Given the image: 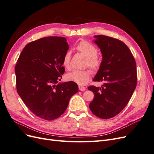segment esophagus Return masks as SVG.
Here are the masks:
<instances>
[{"label": "esophagus", "mask_w": 154, "mask_h": 154, "mask_svg": "<svg viewBox=\"0 0 154 154\" xmlns=\"http://www.w3.org/2000/svg\"><path fill=\"white\" fill-rule=\"evenodd\" d=\"M78 88H79V90H80V91H85V89H86V88H85V87L81 86V85L79 86Z\"/></svg>", "instance_id": "esophagus-1"}]
</instances>
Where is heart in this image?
Returning <instances> with one entry per match:
<instances>
[{
  "label": "heart",
  "mask_w": 154,
  "mask_h": 154,
  "mask_svg": "<svg viewBox=\"0 0 154 154\" xmlns=\"http://www.w3.org/2000/svg\"><path fill=\"white\" fill-rule=\"evenodd\" d=\"M76 49L79 52L87 57L86 66L90 67L94 70H97L101 65V60L97 56V49L95 45L86 40H82L76 46ZM71 52L67 51L65 53L62 60V66L66 69L70 68L71 61ZM91 72L88 70H73L67 73L66 78L68 81L77 83L78 85H84L88 83L90 78Z\"/></svg>",
  "instance_id": "heart-1"
}]
</instances>
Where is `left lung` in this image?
I'll use <instances>...</instances> for the list:
<instances>
[{
    "mask_svg": "<svg viewBox=\"0 0 154 154\" xmlns=\"http://www.w3.org/2000/svg\"><path fill=\"white\" fill-rule=\"evenodd\" d=\"M94 37L102 61L93 81L102 82L103 85L88 87L94 94L89 108L97 117L109 119L118 115L132 96L137 85L136 63L123 42L105 35Z\"/></svg>",
    "mask_w": 154,
    "mask_h": 154,
    "instance_id": "1",
    "label": "left lung"
}]
</instances>
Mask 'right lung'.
<instances>
[{
    "label": "right lung",
    "mask_w": 154,
    "mask_h": 154,
    "mask_svg": "<svg viewBox=\"0 0 154 154\" xmlns=\"http://www.w3.org/2000/svg\"><path fill=\"white\" fill-rule=\"evenodd\" d=\"M69 48L64 37H44L27 44L17 60L18 94L32 112L43 119L60 117L78 91L76 83H58L65 72L62 60Z\"/></svg>",
    "instance_id": "1"
}]
</instances>
